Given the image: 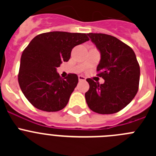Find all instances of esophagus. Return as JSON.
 <instances>
[{
  "label": "esophagus",
  "instance_id": "esophagus-1",
  "mask_svg": "<svg viewBox=\"0 0 156 156\" xmlns=\"http://www.w3.org/2000/svg\"><path fill=\"white\" fill-rule=\"evenodd\" d=\"M78 79H79V81H84L86 78L83 76H78Z\"/></svg>",
  "mask_w": 156,
  "mask_h": 156
}]
</instances>
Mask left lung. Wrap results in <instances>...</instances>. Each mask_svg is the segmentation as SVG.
Listing matches in <instances>:
<instances>
[{
	"label": "left lung",
	"instance_id": "8db88e82",
	"mask_svg": "<svg viewBox=\"0 0 156 156\" xmlns=\"http://www.w3.org/2000/svg\"><path fill=\"white\" fill-rule=\"evenodd\" d=\"M101 53L98 76L99 84L87 79L90 85L85 98L88 107L99 114H113L124 108L137 93L140 66L134 51L116 37L104 34H87Z\"/></svg>",
	"mask_w": 156,
	"mask_h": 156
}]
</instances>
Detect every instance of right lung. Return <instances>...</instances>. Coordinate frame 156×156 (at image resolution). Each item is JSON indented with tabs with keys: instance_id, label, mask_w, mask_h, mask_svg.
<instances>
[{
	"instance_id": "right-lung-1",
	"label": "right lung",
	"mask_w": 156,
	"mask_h": 156,
	"mask_svg": "<svg viewBox=\"0 0 156 156\" xmlns=\"http://www.w3.org/2000/svg\"><path fill=\"white\" fill-rule=\"evenodd\" d=\"M89 41L87 34L54 31L41 34L30 41L22 54L19 87L35 108L45 112L62 110L78 83L76 74L62 79L57 68L68 62L72 49Z\"/></svg>"
}]
</instances>
